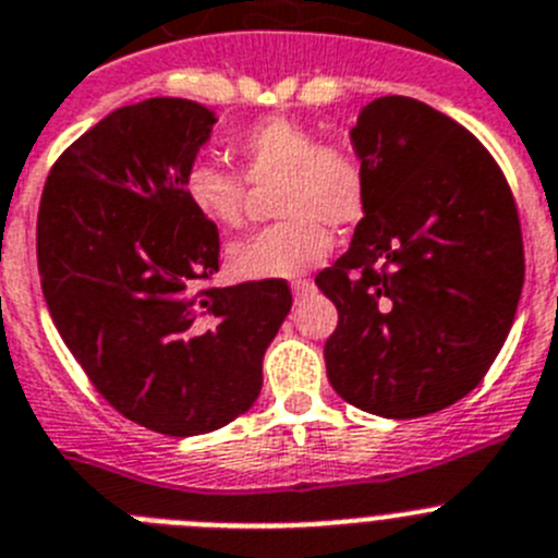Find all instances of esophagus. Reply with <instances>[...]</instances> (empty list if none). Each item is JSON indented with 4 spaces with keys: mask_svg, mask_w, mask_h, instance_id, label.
<instances>
[{
    "mask_svg": "<svg viewBox=\"0 0 558 558\" xmlns=\"http://www.w3.org/2000/svg\"><path fill=\"white\" fill-rule=\"evenodd\" d=\"M292 292H294V298H308V294L314 292V283L312 280H294L292 283Z\"/></svg>",
    "mask_w": 558,
    "mask_h": 558,
    "instance_id": "1",
    "label": "esophagus"
}]
</instances>
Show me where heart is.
I'll list each match as a JSON object with an SVG mask.
<instances>
[{
  "label": "heart",
  "mask_w": 558,
  "mask_h": 558,
  "mask_svg": "<svg viewBox=\"0 0 558 558\" xmlns=\"http://www.w3.org/2000/svg\"><path fill=\"white\" fill-rule=\"evenodd\" d=\"M241 173L210 159L185 171V196L196 213L225 230L246 221L251 182L255 191H275L278 225L232 244L227 264L241 278H298L323 264L331 235L351 230L365 216V171L356 154L339 143H319L317 132L289 118H266L232 143Z\"/></svg>",
  "instance_id": "1"
}]
</instances>
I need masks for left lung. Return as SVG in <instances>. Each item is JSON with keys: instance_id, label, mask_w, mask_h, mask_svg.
Segmentation results:
<instances>
[{"instance_id": "8db88e82", "label": "left lung", "mask_w": 558, "mask_h": 558, "mask_svg": "<svg viewBox=\"0 0 558 558\" xmlns=\"http://www.w3.org/2000/svg\"><path fill=\"white\" fill-rule=\"evenodd\" d=\"M351 143L365 219L317 275L339 312L328 381L365 413L421 418L472 393L511 331L520 216L481 140L421 100L367 104Z\"/></svg>"}]
</instances>
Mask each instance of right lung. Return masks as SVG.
<instances>
[{
  "mask_svg": "<svg viewBox=\"0 0 558 558\" xmlns=\"http://www.w3.org/2000/svg\"><path fill=\"white\" fill-rule=\"evenodd\" d=\"M216 114L148 98L106 114L47 177L36 252L47 308L120 415L187 438L246 413L292 308L278 278L210 289L219 230L185 196Z\"/></svg>",
  "mask_w": 558,
  "mask_h": 558,
  "instance_id": "obj_1",
  "label": "right lung"
}]
</instances>
